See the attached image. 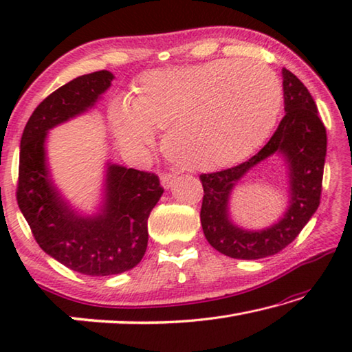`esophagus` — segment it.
<instances>
[{"label": "esophagus", "instance_id": "1", "mask_svg": "<svg viewBox=\"0 0 352 352\" xmlns=\"http://www.w3.org/2000/svg\"><path fill=\"white\" fill-rule=\"evenodd\" d=\"M160 180H162V184H163L164 189H169L172 184H174V182H175V175L162 174V175H160Z\"/></svg>", "mask_w": 352, "mask_h": 352}]
</instances>
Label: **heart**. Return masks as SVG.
I'll list each match as a JSON object with an SVG mask.
<instances>
[{
	"instance_id": "heart-1",
	"label": "heart",
	"mask_w": 352,
	"mask_h": 352,
	"mask_svg": "<svg viewBox=\"0 0 352 352\" xmlns=\"http://www.w3.org/2000/svg\"><path fill=\"white\" fill-rule=\"evenodd\" d=\"M281 107V85L264 63L220 58L147 71L130 100L110 109L122 146L141 148L166 130L163 151L189 170H217L253 155L269 138Z\"/></svg>"
}]
</instances>
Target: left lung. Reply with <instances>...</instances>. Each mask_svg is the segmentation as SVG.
Returning <instances> with one entry per match:
<instances>
[{"instance_id": "1", "label": "left lung", "mask_w": 352, "mask_h": 352, "mask_svg": "<svg viewBox=\"0 0 352 352\" xmlns=\"http://www.w3.org/2000/svg\"><path fill=\"white\" fill-rule=\"evenodd\" d=\"M283 91L285 115L270 141L234 168L200 175L201 228L211 247L230 258L261 259L279 253L295 241L320 205L327 144L324 124L305 83L285 68ZM273 153H281L289 166L291 205L285 217L270 229L242 230L229 220L230 190L250 168Z\"/></svg>"}]
</instances>
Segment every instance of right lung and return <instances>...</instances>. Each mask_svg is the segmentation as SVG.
<instances>
[{
  "label": "right lung",
  "instance_id": "1",
  "mask_svg": "<svg viewBox=\"0 0 352 352\" xmlns=\"http://www.w3.org/2000/svg\"><path fill=\"white\" fill-rule=\"evenodd\" d=\"M110 71L76 77L51 93L29 118L20 142L16 201L34 239L51 258L90 276H109L140 264L147 248V219L164 189L155 174L107 164L104 205L80 216L62 199L46 164V135L98 102Z\"/></svg>",
  "mask_w": 352,
  "mask_h": 352
}]
</instances>
